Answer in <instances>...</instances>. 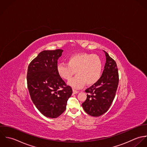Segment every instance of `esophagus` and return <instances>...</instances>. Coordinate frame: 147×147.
I'll use <instances>...</instances> for the list:
<instances>
[{
  "label": "esophagus",
  "mask_w": 147,
  "mask_h": 147,
  "mask_svg": "<svg viewBox=\"0 0 147 147\" xmlns=\"http://www.w3.org/2000/svg\"><path fill=\"white\" fill-rule=\"evenodd\" d=\"M73 94H77V93H78V92H79V91H77V90H74V89H73Z\"/></svg>",
  "instance_id": "1"
}]
</instances>
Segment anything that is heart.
<instances>
[{
    "instance_id": "heart-1",
    "label": "heart",
    "mask_w": 147,
    "mask_h": 147,
    "mask_svg": "<svg viewBox=\"0 0 147 147\" xmlns=\"http://www.w3.org/2000/svg\"><path fill=\"white\" fill-rule=\"evenodd\" d=\"M102 69L100 57L86 53L74 55L67 59V63H60L57 66L58 74L64 80L69 81L77 71L78 75L69 82L74 88H82L86 83L88 86L95 84L101 77Z\"/></svg>"
}]
</instances>
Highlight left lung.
<instances>
[{
    "instance_id": "8db88e82",
    "label": "left lung",
    "mask_w": 147,
    "mask_h": 147,
    "mask_svg": "<svg viewBox=\"0 0 147 147\" xmlns=\"http://www.w3.org/2000/svg\"><path fill=\"white\" fill-rule=\"evenodd\" d=\"M106 62L99 80L85 90L86 100L82 104L84 110L92 117H99L110 107L116 95L119 84L117 65L106 53Z\"/></svg>"
}]
</instances>
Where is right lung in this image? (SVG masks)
<instances>
[{
    "label": "right lung",
    "mask_w": 147,
    "mask_h": 147,
    "mask_svg": "<svg viewBox=\"0 0 147 147\" xmlns=\"http://www.w3.org/2000/svg\"><path fill=\"white\" fill-rule=\"evenodd\" d=\"M62 49L44 51L30 62L27 71V86L33 103L47 117L56 118L66 110L71 88L57 73V60Z\"/></svg>",
    "instance_id": "obj_1"
}]
</instances>
